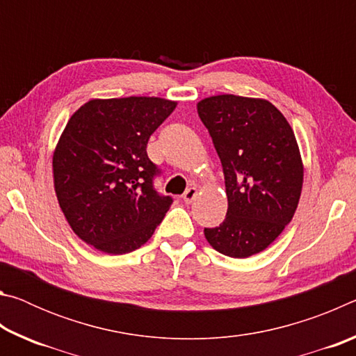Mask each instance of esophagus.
I'll return each mask as SVG.
<instances>
[{"label":"esophagus","instance_id":"34e87169","mask_svg":"<svg viewBox=\"0 0 356 356\" xmlns=\"http://www.w3.org/2000/svg\"><path fill=\"white\" fill-rule=\"evenodd\" d=\"M196 195H197V188H196V186H190V188L185 190L182 197H184V201H185L186 204H191L193 201L196 200Z\"/></svg>","mask_w":356,"mask_h":356}]
</instances>
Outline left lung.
<instances>
[{
  "instance_id": "1",
  "label": "left lung",
  "mask_w": 356,
  "mask_h": 356,
  "mask_svg": "<svg viewBox=\"0 0 356 356\" xmlns=\"http://www.w3.org/2000/svg\"><path fill=\"white\" fill-rule=\"evenodd\" d=\"M225 174L227 213L206 227L207 242L221 254L243 259L264 251L297 210L303 163L291 125L262 99L222 94L197 104Z\"/></svg>"
}]
</instances>
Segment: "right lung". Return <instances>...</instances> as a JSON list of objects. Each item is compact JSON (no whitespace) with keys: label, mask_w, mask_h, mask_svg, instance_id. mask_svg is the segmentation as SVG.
<instances>
[{"label":"right lung","mask_w":356,"mask_h":356,"mask_svg":"<svg viewBox=\"0 0 356 356\" xmlns=\"http://www.w3.org/2000/svg\"><path fill=\"white\" fill-rule=\"evenodd\" d=\"M176 105L160 97L95 99L72 114L53 154V177L59 207L83 242L125 254L152 237L172 197L155 190L160 170L146 147Z\"/></svg>","instance_id":"add662e5"}]
</instances>
